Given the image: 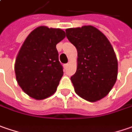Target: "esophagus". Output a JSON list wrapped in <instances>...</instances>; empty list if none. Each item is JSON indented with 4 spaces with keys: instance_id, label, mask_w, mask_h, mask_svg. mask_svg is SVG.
<instances>
[{
    "instance_id": "esophagus-1",
    "label": "esophagus",
    "mask_w": 132,
    "mask_h": 132,
    "mask_svg": "<svg viewBox=\"0 0 132 132\" xmlns=\"http://www.w3.org/2000/svg\"><path fill=\"white\" fill-rule=\"evenodd\" d=\"M67 67H68V63H66V64H64V65H63V68H64L65 69H66Z\"/></svg>"
}]
</instances>
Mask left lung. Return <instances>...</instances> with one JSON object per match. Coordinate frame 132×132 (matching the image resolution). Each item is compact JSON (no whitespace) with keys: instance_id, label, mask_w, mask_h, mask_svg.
<instances>
[{"instance_id":"left-lung-1","label":"left lung","mask_w":132,"mask_h":132,"mask_svg":"<svg viewBox=\"0 0 132 132\" xmlns=\"http://www.w3.org/2000/svg\"><path fill=\"white\" fill-rule=\"evenodd\" d=\"M66 34L77 51V71L71 77L75 92L90 102L100 100L118 77V60L111 43L92 26L67 29Z\"/></svg>"}]
</instances>
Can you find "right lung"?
Wrapping results in <instances>:
<instances>
[{
  "label": "right lung",
  "mask_w": 132,
  "mask_h": 132,
  "mask_svg": "<svg viewBox=\"0 0 132 132\" xmlns=\"http://www.w3.org/2000/svg\"><path fill=\"white\" fill-rule=\"evenodd\" d=\"M65 37L60 29L39 26L23 43L14 72L18 85L29 97L43 100L56 92L63 75L56 45Z\"/></svg>",
  "instance_id": "1"
}]
</instances>
